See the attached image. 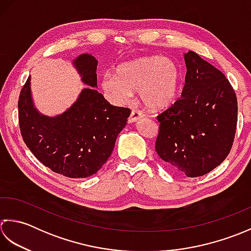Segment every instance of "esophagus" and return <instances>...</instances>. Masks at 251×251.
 <instances>
[{"instance_id":"esophagus-1","label":"esophagus","mask_w":251,"mask_h":251,"mask_svg":"<svg viewBox=\"0 0 251 251\" xmlns=\"http://www.w3.org/2000/svg\"><path fill=\"white\" fill-rule=\"evenodd\" d=\"M142 118H143V115L141 114V112L136 109H133L131 111L130 117H129V124H134V122L139 121Z\"/></svg>"}]
</instances>
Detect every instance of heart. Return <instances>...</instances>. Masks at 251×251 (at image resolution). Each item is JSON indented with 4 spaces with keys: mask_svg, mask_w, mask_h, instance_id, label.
I'll use <instances>...</instances> for the list:
<instances>
[{
    "mask_svg": "<svg viewBox=\"0 0 251 251\" xmlns=\"http://www.w3.org/2000/svg\"><path fill=\"white\" fill-rule=\"evenodd\" d=\"M182 86V71L176 60L160 55L146 56L120 65L116 75L107 74L101 89L116 103L129 101L139 91L148 110L161 111L176 103Z\"/></svg>",
    "mask_w": 251,
    "mask_h": 251,
    "instance_id": "1",
    "label": "heart"
}]
</instances>
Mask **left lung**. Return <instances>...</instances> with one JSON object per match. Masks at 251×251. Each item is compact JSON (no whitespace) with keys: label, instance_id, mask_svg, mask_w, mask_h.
Listing matches in <instances>:
<instances>
[{"label":"left lung","instance_id":"left-lung-1","mask_svg":"<svg viewBox=\"0 0 251 251\" xmlns=\"http://www.w3.org/2000/svg\"><path fill=\"white\" fill-rule=\"evenodd\" d=\"M182 96L157 117L156 151L169 169L188 177L217 168L231 151L237 125V99L221 71L195 52L184 54Z\"/></svg>","mask_w":251,"mask_h":251}]
</instances>
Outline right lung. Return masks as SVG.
I'll return each instance as SVG.
<instances>
[{
	"mask_svg": "<svg viewBox=\"0 0 251 251\" xmlns=\"http://www.w3.org/2000/svg\"><path fill=\"white\" fill-rule=\"evenodd\" d=\"M73 64L86 85L63 114L49 117L35 108L31 78L20 92L19 126L24 142L39 161L71 178L95 175L108 160L131 110L110 105L97 88V60L81 54Z\"/></svg>",
	"mask_w": 251,
	"mask_h": 251,
	"instance_id": "1",
	"label": "right lung"
}]
</instances>
